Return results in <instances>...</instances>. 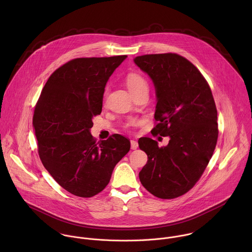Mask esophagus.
<instances>
[{
    "label": "esophagus",
    "instance_id": "34e87169",
    "mask_svg": "<svg viewBox=\"0 0 252 252\" xmlns=\"http://www.w3.org/2000/svg\"><path fill=\"white\" fill-rule=\"evenodd\" d=\"M139 147V144L137 141H134V140H131V148L132 149H137Z\"/></svg>",
    "mask_w": 252,
    "mask_h": 252
}]
</instances>
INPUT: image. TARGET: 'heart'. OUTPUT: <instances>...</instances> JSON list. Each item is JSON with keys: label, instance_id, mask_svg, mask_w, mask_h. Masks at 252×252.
<instances>
[{"label": "heart", "instance_id": "obj_1", "mask_svg": "<svg viewBox=\"0 0 252 252\" xmlns=\"http://www.w3.org/2000/svg\"><path fill=\"white\" fill-rule=\"evenodd\" d=\"M126 84L128 86V89L131 91V93H133V92H135L137 90H140L142 88H147L146 80L144 79L141 74L136 73V72H132V73H129L127 75V77H126ZM138 123H139V121L137 119H134V120H132L128 124V127L135 126Z\"/></svg>", "mask_w": 252, "mask_h": 252}]
</instances>
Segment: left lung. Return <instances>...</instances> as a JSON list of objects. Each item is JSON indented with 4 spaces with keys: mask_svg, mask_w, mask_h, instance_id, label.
I'll list each match as a JSON object with an SVG mask.
<instances>
[{
    "mask_svg": "<svg viewBox=\"0 0 252 252\" xmlns=\"http://www.w3.org/2000/svg\"><path fill=\"white\" fill-rule=\"evenodd\" d=\"M134 62L155 87L158 124L151 132L170 138L162 147L150 138L139 140L148 158L140 180L152 195L174 199L196 184L214 154L218 138L216 103L202 73L179 54H147Z\"/></svg>",
    "mask_w": 252,
    "mask_h": 252,
    "instance_id": "left-lung-1",
    "label": "left lung"
}]
</instances>
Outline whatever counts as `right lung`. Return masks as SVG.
Here are the masks:
<instances>
[{
	"label": "right lung",
	"mask_w": 252,
	"mask_h": 252,
	"mask_svg": "<svg viewBox=\"0 0 252 252\" xmlns=\"http://www.w3.org/2000/svg\"><path fill=\"white\" fill-rule=\"evenodd\" d=\"M127 55L76 58L46 81L36 103L33 127L42 165L65 190L90 198L107 186L130 141L114 134L96 143L90 129L102 112L109 76Z\"/></svg>",
	"instance_id": "right-lung-1"
}]
</instances>
